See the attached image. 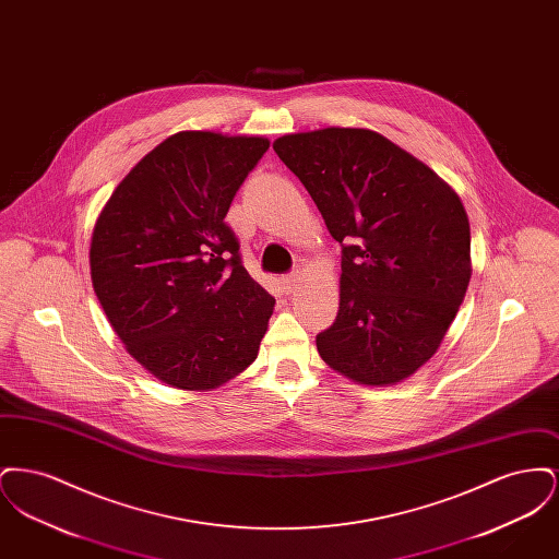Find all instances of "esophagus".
<instances>
[{"label":"esophagus","instance_id":"34e87169","mask_svg":"<svg viewBox=\"0 0 559 559\" xmlns=\"http://www.w3.org/2000/svg\"><path fill=\"white\" fill-rule=\"evenodd\" d=\"M297 281H299V274H297V272H292V274L283 276V285H285L287 292H293V287L297 285Z\"/></svg>","mask_w":559,"mask_h":559}]
</instances>
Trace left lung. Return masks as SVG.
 Listing matches in <instances>:
<instances>
[{
    "mask_svg": "<svg viewBox=\"0 0 559 559\" xmlns=\"http://www.w3.org/2000/svg\"><path fill=\"white\" fill-rule=\"evenodd\" d=\"M272 148L342 242L340 312L320 358L360 385H396L438 352L472 278L456 190L367 128L285 133Z\"/></svg>",
    "mask_w": 559,
    "mask_h": 559,
    "instance_id": "8db88e82",
    "label": "left lung"
}]
</instances>
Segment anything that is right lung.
<instances>
[{
	"label": "right lung",
	"mask_w": 559,
	"mask_h": 559,
	"mask_svg": "<svg viewBox=\"0 0 559 559\" xmlns=\"http://www.w3.org/2000/svg\"><path fill=\"white\" fill-rule=\"evenodd\" d=\"M267 146L264 135L174 133L94 224V293L132 358L171 388L212 392L258 358L276 301L240 264L224 217Z\"/></svg>",
	"instance_id": "obj_1"
}]
</instances>
